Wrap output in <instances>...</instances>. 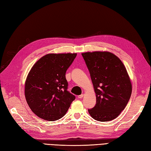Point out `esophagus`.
<instances>
[{"mask_svg": "<svg viewBox=\"0 0 151 151\" xmlns=\"http://www.w3.org/2000/svg\"><path fill=\"white\" fill-rule=\"evenodd\" d=\"M83 97H84V95L82 94V95H78V99H82Z\"/></svg>", "mask_w": 151, "mask_h": 151, "instance_id": "obj_1", "label": "esophagus"}]
</instances>
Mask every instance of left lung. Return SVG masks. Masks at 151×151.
Returning <instances> with one entry per match:
<instances>
[{
	"instance_id": "8db88e82",
	"label": "left lung",
	"mask_w": 151,
	"mask_h": 151,
	"mask_svg": "<svg viewBox=\"0 0 151 151\" xmlns=\"http://www.w3.org/2000/svg\"><path fill=\"white\" fill-rule=\"evenodd\" d=\"M90 73L96 93V104L89 109L98 121H109L119 116L132 93V84L121 60L110 52L82 54Z\"/></svg>"
}]
</instances>
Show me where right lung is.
Wrapping results in <instances>:
<instances>
[{"label":"right lung","instance_id":"obj_1","mask_svg":"<svg viewBox=\"0 0 151 151\" xmlns=\"http://www.w3.org/2000/svg\"><path fill=\"white\" fill-rule=\"evenodd\" d=\"M76 53L48 54L32 67L25 82L24 95L31 110L43 119L63 117L75 96L67 91V69Z\"/></svg>","mask_w":151,"mask_h":151}]
</instances>
